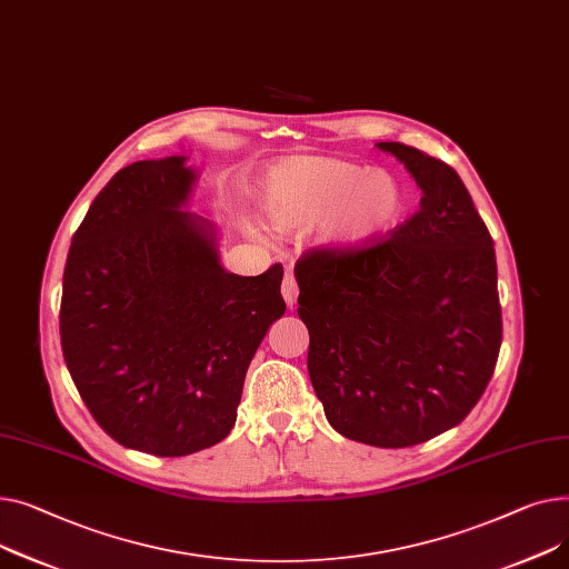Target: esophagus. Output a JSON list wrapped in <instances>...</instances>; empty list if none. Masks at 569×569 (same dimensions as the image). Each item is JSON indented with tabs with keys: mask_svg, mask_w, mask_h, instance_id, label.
Listing matches in <instances>:
<instances>
[{
	"mask_svg": "<svg viewBox=\"0 0 569 569\" xmlns=\"http://www.w3.org/2000/svg\"><path fill=\"white\" fill-rule=\"evenodd\" d=\"M282 296H284V303L289 310L296 308L298 303V284H296V278L291 271L284 273V280H282Z\"/></svg>",
	"mask_w": 569,
	"mask_h": 569,
	"instance_id": "obj_1",
	"label": "esophagus"
}]
</instances>
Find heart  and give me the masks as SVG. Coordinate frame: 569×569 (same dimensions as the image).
Here are the masks:
<instances>
[{"mask_svg": "<svg viewBox=\"0 0 569 569\" xmlns=\"http://www.w3.org/2000/svg\"><path fill=\"white\" fill-rule=\"evenodd\" d=\"M402 211L405 190L390 172L338 158H284L261 181V213L273 231L321 227L323 248L336 254L375 246Z\"/></svg>", "mask_w": 569, "mask_h": 569, "instance_id": "b5f03b06", "label": "heart"}]
</instances>
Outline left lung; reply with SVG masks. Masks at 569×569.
Returning a JSON list of instances; mask_svg holds the SVG:
<instances>
[{"label": "left lung", "instance_id": "8db88e82", "mask_svg": "<svg viewBox=\"0 0 569 569\" xmlns=\"http://www.w3.org/2000/svg\"><path fill=\"white\" fill-rule=\"evenodd\" d=\"M420 188L418 213L353 254L296 263L308 372L330 427L375 448H409L459 425L496 367L503 323L493 241L443 160L379 142Z\"/></svg>", "mask_w": 569, "mask_h": 569}]
</instances>
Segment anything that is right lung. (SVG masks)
Segmentation results:
<instances>
[{
    "label": "right lung",
    "mask_w": 569,
    "mask_h": 569,
    "mask_svg": "<svg viewBox=\"0 0 569 569\" xmlns=\"http://www.w3.org/2000/svg\"><path fill=\"white\" fill-rule=\"evenodd\" d=\"M188 156L138 160L98 192L63 269V360L110 437L156 457L220 443L243 381L284 315L282 266L220 263V229L190 213Z\"/></svg>",
    "instance_id": "add662e5"
}]
</instances>
